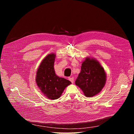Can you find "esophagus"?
<instances>
[{
	"instance_id": "obj_1",
	"label": "esophagus",
	"mask_w": 134,
	"mask_h": 134,
	"mask_svg": "<svg viewBox=\"0 0 134 134\" xmlns=\"http://www.w3.org/2000/svg\"><path fill=\"white\" fill-rule=\"evenodd\" d=\"M69 80L72 83H73L74 80L73 77H70V78H69Z\"/></svg>"
}]
</instances>
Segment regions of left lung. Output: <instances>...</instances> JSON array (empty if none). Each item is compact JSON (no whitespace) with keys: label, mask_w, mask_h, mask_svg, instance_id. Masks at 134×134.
Returning a JSON list of instances; mask_svg holds the SVG:
<instances>
[{"label":"left lung","mask_w":134,"mask_h":134,"mask_svg":"<svg viewBox=\"0 0 134 134\" xmlns=\"http://www.w3.org/2000/svg\"><path fill=\"white\" fill-rule=\"evenodd\" d=\"M106 82V72L99 63L95 59L86 58L75 81V84L82 90L84 96L92 97L98 94Z\"/></svg>","instance_id":"8db88e82"}]
</instances>
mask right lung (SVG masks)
Masks as SVG:
<instances>
[{
    "label": "right lung",
    "mask_w": 134,
    "mask_h": 134,
    "mask_svg": "<svg viewBox=\"0 0 134 134\" xmlns=\"http://www.w3.org/2000/svg\"><path fill=\"white\" fill-rule=\"evenodd\" d=\"M56 55L48 54L40 64L36 72V82L38 87L48 99H56L62 95L64 90L71 83L56 75L54 62Z\"/></svg>",
    "instance_id": "1"
}]
</instances>
